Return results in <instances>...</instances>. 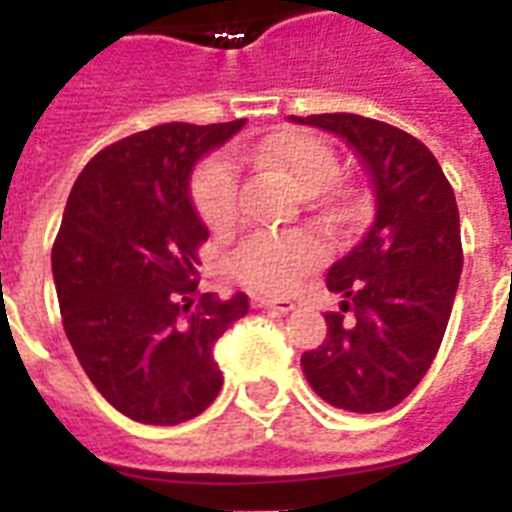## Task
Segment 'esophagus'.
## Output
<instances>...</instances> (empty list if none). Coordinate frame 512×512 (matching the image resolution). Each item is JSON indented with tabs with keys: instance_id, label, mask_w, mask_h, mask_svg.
<instances>
[{
	"instance_id": "34e87169",
	"label": "esophagus",
	"mask_w": 512,
	"mask_h": 512,
	"mask_svg": "<svg viewBox=\"0 0 512 512\" xmlns=\"http://www.w3.org/2000/svg\"><path fill=\"white\" fill-rule=\"evenodd\" d=\"M252 305L255 308H268V311H279V313H289L295 311V303H289V300H273V297H252Z\"/></svg>"
}]
</instances>
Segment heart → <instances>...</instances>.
I'll return each mask as SVG.
<instances>
[{"instance_id": "obj_1", "label": "heart", "mask_w": 512, "mask_h": 512, "mask_svg": "<svg viewBox=\"0 0 512 512\" xmlns=\"http://www.w3.org/2000/svg\"><path fill=\"white\" fill-rule=\"evenodd\" d=\"M252 159L265 170L284 175L305 196L327 193L337 183L340 162L327 143L303 132H287L252 148ZM191 199L212 231H225L239 217V177L231 159L212 156L191 177ZM324 257L319 239L308 233H255L231 257L233 276L263 292H289Z\"/></svg>"}]
</instances>
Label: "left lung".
I'll use <instances>...</instances> for the list:
<instances>
[{"instance_id":"1","label":"left lung","mask_w":512,"mask_h":512,"mask_svg":"<svg viewBox=\"0 0 512 512\" xmlns=\"http://www.w3.org/2000/svg\"><path fill=\"white\" fill-rule=\"evenodd\" d=\"M335 132L374 188V223L327 273L345 300L327 311V340L300 358L311 388L345 412L401 404L433 364L462 273L460 212L428 146L358 114L289 116ZM351 316L348 317L347 313Z\"/></svg>"}]
</instances>
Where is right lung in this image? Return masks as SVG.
Returning <instances> with one entry per match:
<instances>
[{"instance_id":"1","label":"right lung","mask_w":512,"mask_h":512,"mask_svg":"<svg viewBox=\"0 0 512 512\" xmlns=\"http://www.w3.org/2000/svg\"><path fill=\"white\" fill-rule=\"evenodd\" d=\"M244 119L170 122L103 148L68 196L52 276L63 329L108 404L146 425L201 414L223 388L215 342L247 316L249 297L199 292L207 225L188 180L199 156Z\"/></svg>"}]
</instances>
